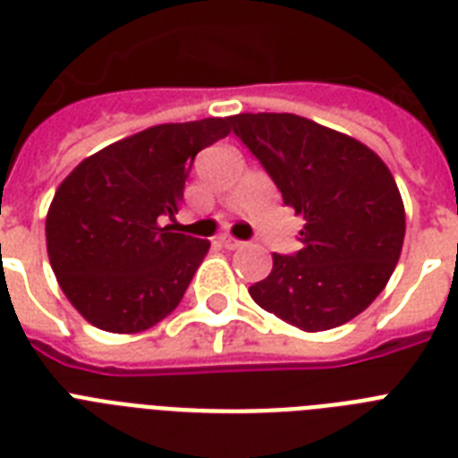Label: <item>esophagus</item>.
Wrapping results in <instances>:
<instances>
[{"mask_svg": "<svg viewBox=\"0 0 458 458\" xmlns=\"http://www.w3.org/2000/svg\"><path fill=\"white\" fill-rule=\"evenodd\" d=\"M218 242H221L225 250H240V247L244 244L242 240H237V237H233V235H221L218 237Z\"/></svg>", "mask_w": 458, "mask_h": 458, "instance_id": "esophagus-1", "label": "esophagus"}]
</instances>
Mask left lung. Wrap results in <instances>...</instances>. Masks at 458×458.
<instances>
[{
    "instance_id": "8db88e82",
    "label": "left lung",
    "mask_w": 458,
    "mask_h": 458,
    "mask_svg": "<svg viewBox=\"0 0 458 458\" xmlns=\"http://www.w3.org/2000/svg\"><path fill=\"white\" fill-rule=\"evenodd\" d=\"M230 123L304 216L301 250L273 254L251 300L304 333L359 316L385 290L404 244V201L390 168L363 142L304 116L237 114Z\"/></svg>"
}]
</instances>
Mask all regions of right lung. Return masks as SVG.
<instances>
[{
	"label": "right lung",
	"instance_id": "right-lung-1",
	"mask_svg": "<svg viewBox=\"0 0 458 458\" xmlns=\"http://www.w3.org/2000/svg\"><path fill=\"white\" fill-rule=\"evenodd\" d=\"M228 118L152 125L82 158L47 211L59 287L99 330H149L180 304L211 242L161 225L178 211L194 157L230 132Z\"/></svg>",
	"mask_w": 458,
	"mask_h": 458
}]
</instances>
